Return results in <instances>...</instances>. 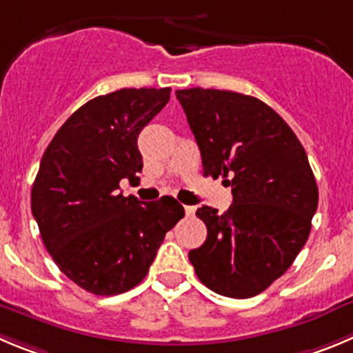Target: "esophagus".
I'll return each instance as SVG.
<instances>
[{"mask_svg":"<svg viewBox=\"0 0 353 353\" xmlns=\"http://www.w3.org/2000/svg\"><path fill=\"white\" fill-rule=\"evenodd\" d=\"M184 214H186L188 217L193 216V214H195V207H193V205H184Z\"/></svg>","mask_w":353,"mask_h":353,"instance_id":"esophagus-1","label":"esophagus"}]
</instances>
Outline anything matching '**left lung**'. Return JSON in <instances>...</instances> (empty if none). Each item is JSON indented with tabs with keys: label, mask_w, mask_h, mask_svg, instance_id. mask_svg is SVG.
<instances>
[{
	"label": "left lung",
	"mask_w": 353,
	"mask_h": 353,
	"mask_svg": "<svg viewBox=\"0 0 353 353\" xmlns=\"http://www.w3.org/2000/svg\"><path fill=\"white\" fill-rule=\"evenodd\" d=\"M202 154L205 176L232 186L225 214L200 207L203 245L190 261L203 285L252 298L288 272L308 240L319 190L305 148L268 104L232 90L176 92Z\"/></svg>",
	"instance_id": "1"
}]
</instances>
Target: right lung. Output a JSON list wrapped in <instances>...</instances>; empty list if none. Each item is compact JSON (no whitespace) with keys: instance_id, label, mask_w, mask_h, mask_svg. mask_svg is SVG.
I'll use <instances>...</instances> for the list:
<instances>
[{"instance_id":"right-lung-1","label":"right lung","mask_w":353,"mask_h":353,"mask_svg":"<svg viewBox=\"0 0 353 353\" xmlns=\"http://www.w3.org/2000/svg\"><path fill=\"white\" fill-rule=\"evenodd\" d=\"M170 88H121L99 95L65 120L45 150L31 210L55 265L97 296L136 288L184 209L172 196L141 205L118 193L143 170L141 130Z\"/></svg>"}]
</instances>
